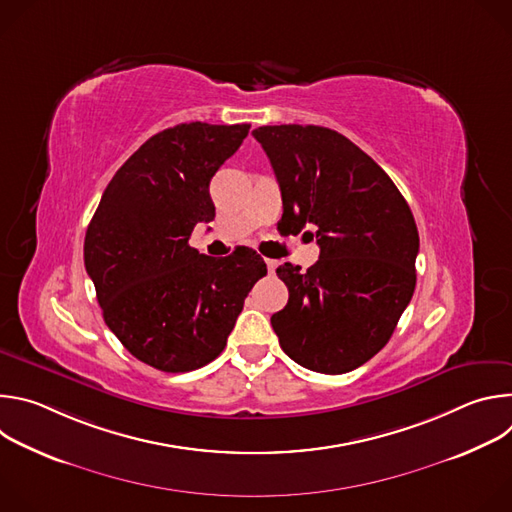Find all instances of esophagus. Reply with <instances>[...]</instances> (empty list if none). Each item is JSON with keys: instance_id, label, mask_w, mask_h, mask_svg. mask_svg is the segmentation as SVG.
<instances>
[{"instance_id": "34e87169", "label": "esophagus", "mask_w": 512, "mask_h": 512, "mask_svg": "<svg viewBox=\"0 0 512 512\" xmlns=\"http://www.w3.org/2000/svg\"><path fill=\"white\" fill-rule=\"evenodd\" d=\"M265 265H267V271H269V273H273V271H275V267H277V261H273V259H265Z\"/></svg>"}]
</instances>
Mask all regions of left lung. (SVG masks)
I'll return each mask as SVG.
<instances>
[{
    "mask_svg": "<svg viewBox=\"0 0 512 512\" xmlns=\"http://www.w3.org/2000/svg\"><path fill=\"white\" fill-rule=\"evenodd\" d=\"M253 135L279 182L281 221L314 231L320 245L306 273L277 267L289 300L271 326L302 367L354 371L389 342L411 302L419 253L411 208L387 172L334 129L263 125Z\"/></svg>",
    "mask_w": 512,
    "mask_h": 512,
    "instance_id": "obj_1",
    "label": "left lung"
}]
</instances>
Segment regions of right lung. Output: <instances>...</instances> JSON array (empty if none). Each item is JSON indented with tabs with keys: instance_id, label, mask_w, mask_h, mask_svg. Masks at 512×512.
I'll use <instances>...</instances> for the list:
<instances>
[{
	"instance_id": "obj_1",
	"label": "right lung",
	"mask_w": 512,
	"mask_h": 512,
	"mask_svg": "<svg viewBox=\"0 0 512 512\" xmlns=\"http://www.w3.org/2000/svg\"><path fill=\"white\" fill-rule=\"evenodd\" d=\"M249 127L194 121L156 133L115 172L91 218L85 267L105 324L158 371H194L221 354L267 275L253 249L216 259L188 245L194 227L214 218L210 178Z\"/></svg>"
}]
</instances>
